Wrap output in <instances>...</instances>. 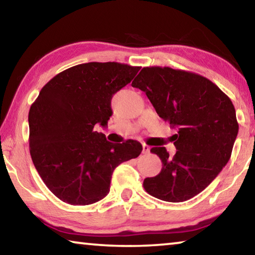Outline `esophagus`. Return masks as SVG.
Segmentation results:
<instances>
[{"mask_svg": "<svg viewBox=\"0 0 255 255\" xmlns=\"http://www.w3.org/2000/svg\"><path fill=\"white\" fill-rule=\"evenodd\" d=\"M142 147H143V153H144V154H147V153H149V146H148V145L143 144Z\"/></svg>", "mask_w": 255, "mask_h": 255, "instance_id": "obj_1", "label": "esophagus"}]
</instances>
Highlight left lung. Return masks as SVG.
Listing matches in <instances>:
<instances>
[{"instance_id": "obj_1", "label": "left lung", "mask_w": 255, "mask_h": 255, "mask_svg": "<svg viewBox=\"0 0 255 255\" xmlns=\"http://www.w3.org/2000/svg\"><path fill=\"white\" fill-rule=\"evenodd\" d=\"M151 101L160 118L177 128L176 154L152 147L162 161L159 175L144 179L149 195L184 202L201 193L230 159L238 123L234 104L215 83L191 71L145 67L131 83Z\"/></svg>"}]
</instances>
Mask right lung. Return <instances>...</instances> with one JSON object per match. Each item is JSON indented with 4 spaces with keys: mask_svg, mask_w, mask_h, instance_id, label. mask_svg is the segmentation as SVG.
<instances>
[{
    "mask_svg": "<svg viewBox=\"0 0 255 255\" xmlns=\"http://www.w3.org/2000/svg\"><path fill=\"white\" fill-rule=\"evenodd\" d=\"M140 67L88 62L54 76L31 104L29 151L47 188L71 205H88L110 191L112 172L135 159L142 145L134 139L113 144L94 130L106 127L113 94L131 82Z\"/></svg>",
    "mask_w": 255,
    "mask_h": 255,
    "instance_id": "1",
    "label": "right lung"
}]
</instances>
